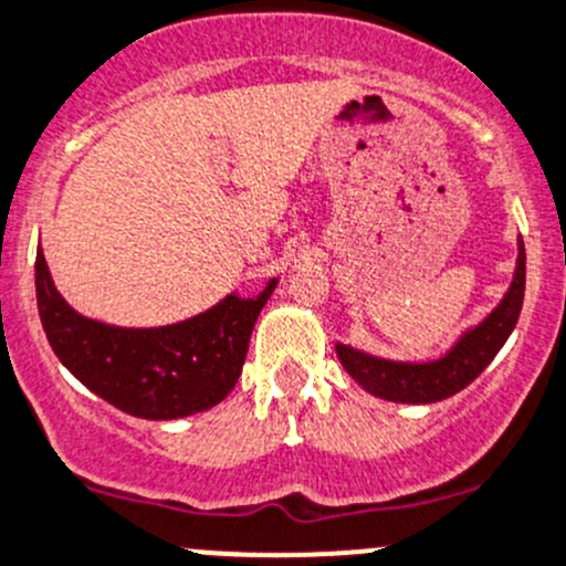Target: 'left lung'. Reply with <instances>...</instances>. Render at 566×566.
Masks as SVG:
<instances>
[{"mask_svg":"<svg viewBox=\"0 0 566 566\" xmlns=\"http://www.w3.org/2000/svg\"><path fill=\"white\" fill-rule=\"evenodd\" d=\"M523 295L525 245L523 240H517V268H514V279L501 304L479 326L468 328L440 359L395 361L365 354V350L343 343H337L334 348H337V356L348 376L376 398L395 400V403H437V400L451 398L470 381H475L484 373V367L495 359L497 350L503 348L509 334L517 326Z\"/></svg>","mask_w":566,"mask_h":566,"instance_id":"1","label":"left lung"}]
</instances>
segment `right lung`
Masks as SVG:
<instances>
[{
	"label": "right lung",
	"instance_id": "obj_1",
	"mask_svg": "<svg viewBox=\"0 0 566 566\" xmlns=\"http://www.w3.org/2000/svg\"><path fill=\"white\" fill-rule=\"evenodd\" d=\"M279 279L254 298L232 293L212 310L157 328L91 321L57 293L46 256H35L43 332L57 359L91 392L144 420H177L221 403L238 384L249 339Z\"/></svg>",
	"mask_w": 566,
	"mask_h": 566
}]
</instances>
